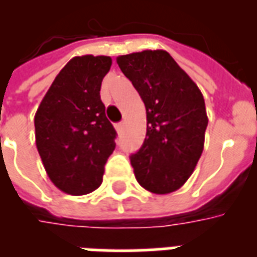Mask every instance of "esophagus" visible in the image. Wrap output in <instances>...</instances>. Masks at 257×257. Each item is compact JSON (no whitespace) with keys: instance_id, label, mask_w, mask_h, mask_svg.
Returning <instances> with one entry per match:
<instances>
[{"instance_id":"1","label":"esophagus","mask_w":257,"mask_h":257,"mask_svg":"<svg viewBox=\"0 0 257 257\" xmlns=\"http://www.w3.org/2000/svg\"><path fill=\"white\" fill-rule=\"evenodd\" d=\"M115 129H117L118 134H121L123 131V122H118L117 125H115Z\"/></svg>"}]
</instances>
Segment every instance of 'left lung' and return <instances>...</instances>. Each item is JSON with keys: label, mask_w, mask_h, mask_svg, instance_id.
<instances>
[{"label": "left lung", "mask_w": 257, "mask_h": 257, "mask_svg": "<svg viewBox=\"0 0 257 257\" xmlns=\"http://www.w3.org/2000/svg\"><path fill=\"white\" fill-rule=\"evenodd\" d=\"M117 63L146 106V139L131 156L136 180L150 193H173L191 176L204 150V96L167 51L122 55Z\"/></svg>", "instance_id": "obj_1"}]
</instances>
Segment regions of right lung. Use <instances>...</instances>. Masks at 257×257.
I'll list each match as a JSON object with an SVG mask.
<instances>
[{"instance_id": "obj_1", "label": "right lung", "mask_w": 257, "mask_h": 257, "mask_svg": "<svg viewBox=\"0 0 257 257\" xmlns=\"http://www.w3.org/2000/svg\"><path fill=\"white\" fill-rule=\"evenodd\" d=\"M110 56H75L48 89L34 117L36 145L52 183L84 195L101 184L117 132L100 100Z\"/></svg>"}]
</instances>
